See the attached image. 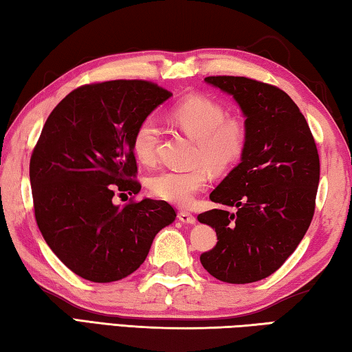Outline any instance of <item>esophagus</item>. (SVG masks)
I'll return each instance as SVG.
<instances>
[{
	"mask_svg": "<svg viewBox=\"0 0 352 352\" xmlns=\"http://www.w3.org/2000/svg\"><path fill=\"white\" fill-rule=\"evenodd\" d=\"M179 221L181 223H184V224H195L196 223V218L193 217L192 213H188V212H181L179 213Z\"/></svg>",
	"mask_w": 352,
	"mask_h": 352,
	"instance_id": "34e87169",
	"label": "esophagus"
}]
</instances>
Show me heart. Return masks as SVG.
I'll return each instance as SVG.
<instances>
[{
  "mask_svg": "<svg viewBox=\"0 0 352 352\" xmlns=\"http://www.w3.org/2000/svg\"><path fill=\"white\" fill-rule=\"evenodd\" d=\"M171 120L196 140L195 162L190 170L170 168L154 175L150 190L157 198L187 207L208 184V168L221 173L232 168L243 157L248 145V128L238 117H227L223 104L204 96H190L171 111ZM160 128L151 119L142 120L134 129L131 146L139 162H156Z\"/></svg>",
  "mask_w": 352,
  "mask_h": 352,
  "instance_id": "obj_1",
  "label": "heart"
}]
</instances>
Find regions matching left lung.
Wrapping results in <instances>:
<instances>
[{
    "label": "left lung",
    "instance_id": "8db88e82",
    "mask_svg": "<svg viewBox=\"0 0 352 352\" xmlns=\"http://www.w3.org/2000/svg\"><path fill=\"white\" fill-rule=\"evenodd\" d=\"M204 80L239 104L248 145L241 162L210 193L224 208L198 217L218 236L201 264L232 285L260 281L283 266L309 229L320 181L317 145L305 116L276 86L232 76Z\"/></svg>",
    "mask_w": 352,
    "mask_h": 352
}]
</instances>
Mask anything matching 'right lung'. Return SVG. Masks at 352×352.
Segmentation results:
<instances>
[{"label": "right lung", "instance_id": "add662e5", "mask_svg": "<svg viewBox=\"0 0 352 352\" xmlns=\"http://www.w3.org/2000/svg\"><path fill=\"white\" fill-rule=\"evenodd\" d=\"M170 97L146 80L83 85L43 126L29 165L35 219L58 260L85 280L131 275L157 232L176 218L165 201L113 202L114 193L140 192L134 129Z\"/></svg>", "mask_w": 352, "mask_h": 352}]
</instances>
